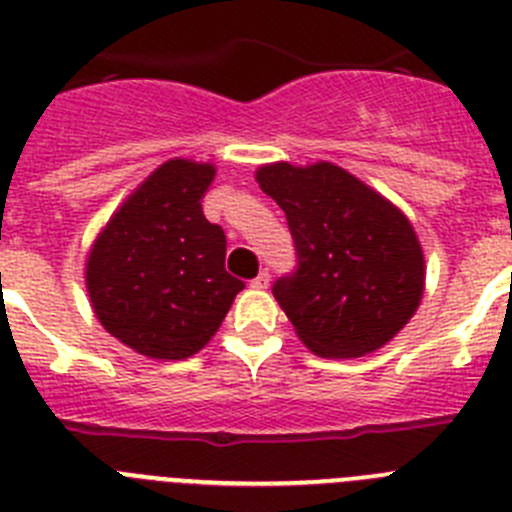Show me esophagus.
<instances>
[{
  "label": "esophagus",
  "mask_w": 512,
  "mask_h": 512,
  "mask_svg": "<svg viewBox=\"0 0 512 512\" xmlns=\"http://www.w3.org/2000/svg\"><path fill=\"white\" fill-rule=\"evenodd\" d=\"M269 282H271V274L264 269V271H261V274H259V277L253 279L251 287H253V289H266V287H269Z\"/></svg>",
  "instance_id": "34e87169"
}]
</instances>
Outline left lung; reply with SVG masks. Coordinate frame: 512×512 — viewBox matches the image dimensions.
Listing matches in <instances>:
<instances>
[{
  "mask_svg": "<svg viewBox=\"0 0 512 512\" xmlns=\"http://www.w3.org/2000/svg\"><path fill=\"white\" fill-rule=\"evenodd\" d=\"M256 182L284 210L295 241L297 269L271 292L300 341L325 359H356L392 341L425 284L408 217L328 161L261 166Z\"/></svg>",
  "mask_w": 512,
  "mask_h": 512,
  "instance_id": "8db88e82",
  "label": "left lung"
}]
</instances>
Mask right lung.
I'll return each mask as SVG.
<instances>
[{
    "instance_id": "1",
    "label": "right lung",
    "mask_w": 512,
    "mask_h": 512,
    "mask_svg": "<svg viewBox=\"0 0 512 512\" xmlns=\"http://www.w3.org/2000/svg\"><path fill=\"white\" fill-rule=\"evenodd\" d=\"M215 166L171 158L97 235L87 259L94 315L148 359L197 354L246 284L225 271V233L202 212Z\"/></svg>"
}]
</instances>
